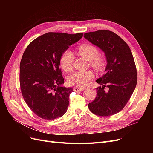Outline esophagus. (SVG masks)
<instances>
[{
	"mask_svg": "<svg viewBox=\"0 0 153 153\" xmlns=\"http://www.w3.org/2000/svg\"><path fill=\"white\" fill-rule=\"evenodd\" d=\"M73 91H75V92H80V91H82L83 90H84V89L83 88H81V87H75L73 88Z\"/></svg>",
	"mask_w": 153,
	"mask_h": 153,
	"instance_id": "esophagus-1",
	"label": "esophagus"
}]
</instances>
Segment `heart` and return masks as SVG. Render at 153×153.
Returning <instances> with one entry per match:
<instances>
[{"instance_id":"obj_1","label":"heart","mask_w":153,"mask_h":153,"mask_svg":"<svg viewBox=\"0 0 153 153\" xmlns=\"http://www.w3.org/2000/svg\"><path fill=\"white\" fill-rule=\"evenodd\" d=\"M77 51L82 57L90 61L91 67L96 71H101L106 64V59L104 55H100L98 48L90 43L80 45ZM73 54L70 50H66L62 53L59 60L60 66L66 72L71 71L73 68ZM94 78V74L91 71H76L69 75L68 82L71 85L85 87Z\"/></svg>"}]
</instances>
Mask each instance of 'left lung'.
Segmentation results:
<instances>
[{"label":"left lung","instance_id":"1","mask_svg":"<svg viewBox=\"0 0 153 153\" xmlns=\"http://www.w3.org/2000/svg\"><path fill=\"white\" fill-rule=\"evenodd\" d=\"M84 38L103 50L106 59L105 73L96 82V97L89 103L92 113L110 116L121 111L130 99L137 82V73L131 51L128 44L108 30L87 32ZM108 87L107 91L105 87Z\"/></svg>","mask_w":153,"mask_h":153}]
</instances>
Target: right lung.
I'll list each match as a JSON object with an SVG mask.
<instances>
[{
    "label": "right lung",
    "mask_w": 153,
    "mask_h": 153,
    "mask_svg": "<svg viewBox=\"0 0 153 153\" xmlns=\"http://www.w3.org/2000/svg\"><path fill=\"white\" fill-rule=\"evenodd\" d=\"M83 33L48 32L27 46L20 64V85L25 103L38 117L53 120L65 114L71 87H64L59 68L62 53Z\"/></svg>",
    "instance_id": "obj_1"
}]
</instances>
